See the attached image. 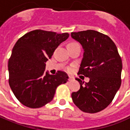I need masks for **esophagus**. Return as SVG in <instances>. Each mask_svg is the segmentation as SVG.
<instances>
[{"label":"esophagus","instance_id":"34e87169","mask_svg":"<svg viewBox=\"0 0 130 130\" xmlns=\"http://www.w3.org/2000/svg\"><path fill=\"white\" fill-rule=\"evenodd\" d=\"M74 79V78L73 77V76H69V80H70V81H72V80H73Z\"/></svg>","mask_w":130,"mask_h":130}]
</instances>
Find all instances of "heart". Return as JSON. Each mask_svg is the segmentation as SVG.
Returning a JSON list of instances; mask_svg holds the SVG:
<instances>
[{
	"label": "heart",
	"instance_id": "obj_1",
	"mask_svg": "<svg viewBox=\"0 0 130 130\" xmlns=\"http://www.w3.org/2000/svg\"><path fill=\"white\" fill-rule=\"evenodd\" d=\"M76 45H79V44L77 43V42H72V43H70V44H69V45H68V47H70V46H76ZM71 70L70 68H68V70L70 71V70Z\"/></svg>",
	"mask_w": 130,
	"mask_h": 130
}]
</instances>
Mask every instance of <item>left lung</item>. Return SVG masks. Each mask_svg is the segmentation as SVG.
I'll return each instance as SVG.
<instances>
[{
  "instance_id": "obj_1",
  "label": "left lung",
  "mask_w": 130,
  "mask_h": 130,
  "mask_svg": "<svg viewBox=\"0 0 130 130\" xmlns=\"http://www.w3.org/2000/svg\"><path fill=\"white\" fill-rule=\"evenodd\" d=\"M84 50L78 74L89 78L72 92V101L81 111L96 113L108 106L121 85L122 60L115 43L108 36L95 30L72 32Z\"/></svg>"
}]
</instances>
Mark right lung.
Here are the masks:
<instances>
[{
    "mask_svg": "<svg viewBox=\"0 0 130 130\" xmlns=\"http://www.w3.org/2000/svg\"><path fill=\"white\" fill-rule=\"evenodd\" d=\"M68 33L36 29L19 38L8 61L9 84L16 99L25 106L39 108L52 101L58 85L68 80V74L58 71L45 73V62L52 58Z\"/></svg>",
    "mask_w": 130,
    "mask_h": 130,
    "instance_id": "right-lung-1",
    "label": "right lung"
}]
</instances>
